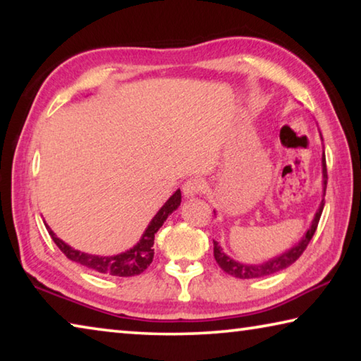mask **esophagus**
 <instances>
[{
    "label": "esophagus",
    "mask_w": 361,
    "mask_h": 361,
    "mask_svg": "<svg viewBox=\"0 0 361 361\" xmlns=\"http://www.w3.org/2000/svg\"><path fill=\"white\" fill-rule=\"evenodd\" d=\"M204 189L205 181L202 178H199V176H192V178H189L188 181H185V185H183V194H185V197L192 199L197 194L202 192Z\"/></svg>",
    "instance_id": "obj_1"
}]
</instances>
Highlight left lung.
Instances as JSON below:
<instances>
[{"mask_svg": "<svg viewBox=\"0 0 361 361\" xmlns=\"http://www.w3.org/2000/svg\"><path fill=\"white\" fill-rule=\"evenodd\" d=\"M320 137H322V133H320ZM322 175H323V199H322V202L319 205V210H317L315 216L312 219V223H310L309 229L304 232L301 240L295 243V245L286 250V252H283L282 255L274 256V258L267 259L264 262H259V264H245V262L232 259L231 256H228L223 252V248L219 247V243L216 240H213V255H215V259L218 262V266L221 267L226 274H229V276L237 277V279L266 277V276H271V274H276L279 271H283V269L291 266L293 262H295L299 258V256L302 255L305 247L309 245L310 239L314 237L317 226H319V221H320L323 205H325V191H326V178H328L325 151H323V156H322ZM213 212H215V210H213Z\"/></svg>", "mask_w": 361, "mask_h": 361, "instance_id": "left-lung-1", "label": "left lung"}]
</instances>
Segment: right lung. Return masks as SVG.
<instances>
[{
  "label": "right lung",
  "instance_id": "1",
  "mask_svg": "<svg viewBox=\"0 0 361 361\" xmlns=\"http://www.w3.org/2000/svg\"><path fill=\"white\" fill-rule=\"evenodd\" d=\"M180 204L181 191L176 189V191L170 195L167 202L161 207V210L156 213L154 218L151 219V223L148 224V228L145 229L142 239L137 242V245H133L130 250H127V252H122L113 256H99L79 252V250L71 248L68 243H65L62 239H59L49 226H46V228L49 231V235L52 237L56 245L62 250V253L68 259L79 262L81 266L92 269L95 272L105 274V276L132 277L142 274L152 262V258H154V248H152V245H154V234L161 229L164 221L178 209Z\"/></svg>",
  "mask_w": 361,
  "mask_h": 361
}]
</instances>
